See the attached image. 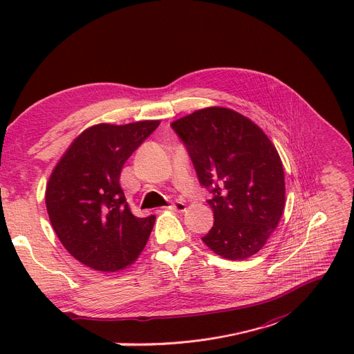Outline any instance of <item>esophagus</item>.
<instances>
[{"mask_svg": "<svg viewBox=\"0 0 354 354\" xmlns=\"http://www.w3.org/2000/svg\"><path fill=\"white\" fill-rule=\"evenodd\" d=\"M167 208H169V210H175V212L182 213V212L187 210V205L184 203H180V201H170Z\"/></svg>", "mask_w": 354, "mask_h": 354, "instance_id": "1", "label": "esophagus"}]
</instances>
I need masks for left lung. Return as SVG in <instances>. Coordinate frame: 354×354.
<instances>
[{"label":"left lung","mask_w":354,"mask_h":354,"mask_svg":"<svg viewBox=\"0 0 354 354\" xmlns=\"http://www.w3.org/2000/svg\"><path fill=\"white\" fill-rule=\"evenodd\" d=\"M185 144L214 214L203 242L226 259H246L267 243L286 204L284 170L266 133L227 108L195 111L170 124Z\"/></svg>","instance_id":"obj_1"}]
</instances>
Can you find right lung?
I'll return each instance as SVG.
<instances>
[{
    "instance_id": "add662e5",
    "label": "right lung",
    "mask_w": 354,
    "mask_h": 354,
    "mask_svg": "<svg viewBox=\"0 0 354 354\" xmlns=\"http://www.w3.org/2000/svg\"><path fill=\"white\" fill-rule=\"evenodd\" d=\"M159 124L90 127L52 170L45 192L50 225L65 250L86 267L124 270L146 246L156 216L131 213L120 176L128 157Z\"/></svg>"
}]
</instances>
